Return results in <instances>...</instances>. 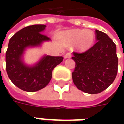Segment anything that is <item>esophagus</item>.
Masks as SVG:
<instances>
[{
	"label": "esophagus",
	"mask_w": 124,
	"mask_h": 124,
	"mask_svg": "<svg viewBox=\"0 0 124 124\" xmlns=\"http://www.w3.org/2000/svg\"><path fill=\"white\" fill-rule=\"evenodd\" d=\"M71 57H72V54H71L70 52H68L64 55L65 59H68V58H71Z\"/></svg>",
	"instance_id": "esophagus-1"
}]
</instances>
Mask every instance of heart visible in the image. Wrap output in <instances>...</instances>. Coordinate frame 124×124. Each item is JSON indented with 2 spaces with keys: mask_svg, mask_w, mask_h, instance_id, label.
<instances>
[{
  "mask_svg": "<svg viewBox=\"0 0 124 124\" xmlns=\"http://www.w3.org/2000/svg\"><path fill=\"white\" fill-rule=\"evenodd\" d=\"M63 36L69 44L77 43V48L80 52L90 50L94 42V35L89 30H72L65 32Z\"/></svg>",
  "mask_w": 124,
  "mask_h": 124,
  "instance_id": "obj_1",
  "label": "heart"
}]
</instances>
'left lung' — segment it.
<instances>
[{"label": "left lung", "instance_id": "left-lung-1", "mask_svg": "<svg viewBox=\"0 0 124 124\" xmlns=\"http://www.w3.org/2000/svg\"><path fill=\"white\" fill-rule=\"evenodd\" d=\"M98 41L82 53L73 52L75 68L72 77L79 90L88 94H98L108 88L118 71L117 47L106 34L96 30Z\"/></svg>", "mask_w": 124, "mask_h": 124}]
</instances>
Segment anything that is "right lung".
<instances>
[{
    "label": "right lung",
    "instance_id": "1",
    "mask_svg": "<svg viewBox=\"0 0 124 124\" xmlns=\"http://www.w3.org/2000/svg\"><path fill=\"white\" fill-rule=\"evenodd\" d=\"M45 27V25L25 27L16 32L9 42L5 54L7 75L12 83L24 91L36 92L45 88L52 79L53 69L63 60L62 56H45L32 67L23 62L22 56L26 47L38 46L50 40L41 34Z\"/></svg>",
    "mask_w": 124,
    "mask_h": 124
}]
</instances>
